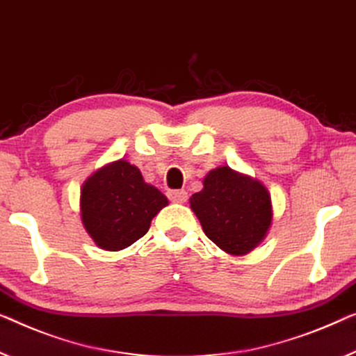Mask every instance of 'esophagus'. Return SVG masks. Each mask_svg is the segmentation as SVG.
Listing matches in <instances>:
<instances>
[{"instance_id": "esophagus-1", "label": "esophagus", "mask_w": 356, "mask_h": 356, "mask_svg": "<svg viewBox=\"0 0 356 356\" xmlns=\"http://www.w3.org/2000/svg\"><path fill=\"white\" fill-rule=\"evenodd\" d=\"M168 196L172 203H185L188 200V193L185 190H169Z\"/></svg>"}]
</instances>
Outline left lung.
<instances>
[{"mask_svg":"<svg viewBox=\"0 0 356 356\" xmlns=\"http://www.w3.org/2000/svg\"><path fill=\"white\" fill-rule=\"evenodd\" d=\"M190 208L206 236L230 256H245L261 245L273 219L272 198L261 180L229 166L206 174Z\"/></svg>","mask_w":356,"mask_h":356,"instance_id":"8db88e82","label":"left lung"}]
</instances>
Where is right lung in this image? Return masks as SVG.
<instances>
[{
  "label": "right lung",
  "mask_w": 356,
  "mask_h": 356,
  "mask_svg": "<svg viewBox=\"0 0 356 356\" xmlns=\"http://www.w3.org/2000/svg\"><path fill=\"white\" fill-rule=\"evenodd\" d=\"M168 203L160 190L145 182L139 168L118 160L84 180L79 214L95 245L121 251L145 235L153 217Z\"/></svg>",
  "instance_id": "add662e5"
}]
</instances>
